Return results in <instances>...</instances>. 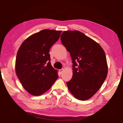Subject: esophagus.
<instances>
[{"label":"esophagus","mask_w":123,"mask_h":123,"mask_svg":"<svg viewBox=\"0 0 123 123\" xmlns=\"http://www.w3.org/2000/svg\"><path fill=\"white\" fill-rule=\"evenodd\" d=\"M63 69H60L59 70V72H60V73H62V72H63Z\"/></svg>","instance_id":"obj_1"}]
</instances>
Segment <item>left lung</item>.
I'll return each instance as SVG.
<instances>
[{
	"label": "left lung",
	"mask_w": 123,
	"mask_h": 123,
	"mask_svg": "<svg viewBox=\"0 0 123 123\" xmlns=\"http://www.w3.org/2000/svg\"><path fill=\"white\" fill-rule=\"evenodd\" d=\"M60 37L73 63V76L67 85L76 99L86 100L97 92L106 78L105 52L98 43L79 31H64Z\"/></svg>",
	"instance_id": "1"
}]
</instances>
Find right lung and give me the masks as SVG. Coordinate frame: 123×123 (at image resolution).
<instances>
[{"instance_id":"right-lung-1","label":"right lung","mask_w":123,"mask_h":123,"mask_svg":"<svg viewBox=\"0 0 123 123\" xmlns=\"http://www.w3.org/2000/svg\"><path fill=\"white\" fill-rule=\"evenodd\" d=\"M61 31L44 29L25 40L17 54L16 72L25 90L35 96L50 88L59 78L51 65L49 50Z\"/></svg>"}]
</instances>
